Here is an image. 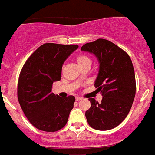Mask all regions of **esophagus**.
I'll use <instances>...</instances> for the list:
<instances>
[{
    "instance_id": "34e87169",
    "label": "esophagus",
    "mask_w": 155,
    "mask_h": 155,
    "mask_svg": "<svg viewBox=\"0 0 155 155\" xmlns=\"http://www.w3.org/2000/svg\"><path fill=\"white\" fill-rule=\"evenodd\" d=\"M82 98L80 97H76V101H80V100H82Z\"/></svg>"
}]
</instances>
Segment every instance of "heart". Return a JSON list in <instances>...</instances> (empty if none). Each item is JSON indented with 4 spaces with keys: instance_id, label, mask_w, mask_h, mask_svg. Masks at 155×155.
<instances>
[{
    "instance_id": "1",
    "label": "heart",
    "mask_w": 155,
    "mask_h": 155,
    "mask_svg": "<svg viewBox=\"0 0 155 155\" xmlns=\"http://www.w3.org/2000/svg\"><path fill=\"white\" fill-rule=\"evenodd\" d=\"M77 62L79 66H82V64H87V63H91V59L87 56L85 55H79L77 57Z\"/></svg>"
}]
</instances>
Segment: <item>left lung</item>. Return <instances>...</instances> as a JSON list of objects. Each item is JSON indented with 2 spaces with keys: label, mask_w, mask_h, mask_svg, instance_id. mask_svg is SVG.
I'll return each instance as SVG.
<instances>
[{
  "label": "left lung",
  "mask_w": 155,
  "mask_h": 155,
  "mask_svg": "<svg viewBox=\"0 0 155 155\" xmlns=\"http://www.w3.org/2000/svg\"><path fill=\"white\" fill-rule=\"evenodd\" d=\"M81 50L97 58L99 72L95 87L103 97L101 103L89 98L91 107L85 113L87 120L97 130H111L125 120L134 101L136 85L132 61L123 49L107 39L85 44Z\"/></svg>",
  "instance_id": "8db88e82"
}]
</instances>
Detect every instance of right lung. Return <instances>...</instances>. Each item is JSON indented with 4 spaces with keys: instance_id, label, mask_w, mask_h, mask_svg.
Instances as JSON below:
<instances>
[{
    "instance_id": "add662e5",
    "label": "right lung",
    "mask_w": 155,
    "mask_h": 155,
    "mask_svg": "<svg viewBox=\"0 0 155 155\" xmlns=\"http://www.w3.org/2000/svg\"><path fill=\"white\" fill-rule=\"evenodd\" d=\"M78 45L47 43L34 52L24 64L18 81V101L27 119L40 130L54 132L64 127L75 97L61 98L52 92L61 79L62 67Z\"/></svg>"
}]
</instances>
